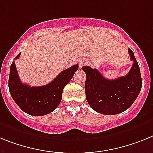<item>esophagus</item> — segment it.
I'll return each mask as SVG.
<instances>
[{
    "instance_id": "esophagus-1",
    "label": "esophagus",
    "mask_w": 153,
    "mask_h": 153,
    "mask_svg": "<svg viewBox=\"0 0 153 153\" xmlns=\"http://www.w3.org/2000/svg\"><path fill=\"white\" fill-rule=\"evenodd\" d=\"M85 63H86V61L85 60V59H82V60H81V62H79V68L82 69V66L84 65Z\"/></svg>"
}]
</instances>
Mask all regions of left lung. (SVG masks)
I'll list each match as a JSON object with an SVG mask.
<instances>
[{
	"mask_svg": "<svg viewBox=\"0 0 153 153\" xmlns=\"http://www.w3.org/2000/svg\"><path fill=\"white\" fill-rule=\"evenodd\" d=\"M130 60L133 62L126 76L109 80L97 69L83 66L86 74L85 91L88 103L92 109L103 115H116L128 109L142 88L139 66L133 51L128 48Z\"/></svg>",
	"mask_w": 153,
	"mask_h": 153,
	"instance_id": "left-lung-1",
	"label": "left lung"
}]
</instances>
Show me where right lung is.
Returning <instances> with one entry per match:
<instances>
[{"label": "right lung", "instance_id": "obj_1", "mask_svg": "<svg viewBox=\"0 0 153 153\" xmlns=\"http://www.w3.org/2000/svg\"><path fill=\"white\" fill-rule=\"evenodd\" d=\"M21 53L14 58H19ZM78 65L65 69L49 84L43 86L31 87L23 84L20 80L15 63L10 67L8 87L11 97L21 110L30 115H45L56 109L62 99L64 88L68 83Z\"/></svg>", "mask_w": 153, "mask_h": 153}]
</instances>
